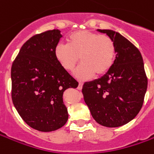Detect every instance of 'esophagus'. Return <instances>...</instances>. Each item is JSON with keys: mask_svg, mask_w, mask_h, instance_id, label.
Masks as SVG:
<instances>
[{"mask_svg": "<svg viewBox=\"0 0 154 154\" xmlns=\"http://www.w3.org/2000/svg\"><path fill=\"white\" fill-rule=\"evenodd\" d=\"M82 86H83V84H82L81 82H80V83H79V86H78V87H77V88H78V90H81V89H82Z\"/></svg>", "mask_w": 154, "mask_h": 154, "instance_id": "34e87169", "label": "esophagus"}]
</instances>
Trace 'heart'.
Masks as SVG:
<instances>
[{
	"instance_id": "obj_1",
	"label": "heart",
	"mask_w": 154,
	"mask_h": 154,
	"mask_svg": "<svg viewBox=\"0 0 154 154\" xmlns=\"http://www.w3.org/2000/svg\"><path fill=\"white\" fill-rule=\"evenodd\" d=\"M55 57L64 70L74 71L79 61L82 63L75 71L79 80H88L106 74L114 66L116 47L112 39L87 30L74 32L68 38V45L58 44Z\"/></svg>"
}]
</instances>
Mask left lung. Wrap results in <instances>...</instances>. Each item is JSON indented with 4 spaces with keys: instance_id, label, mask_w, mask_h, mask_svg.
<instances>
[{
    "instance_id": "1",
    "label": "left lung",
    "mask_w": 154,
    "mask_h": 154,
    "mask_svg": "<svg viewBox=\"0 0 154 154\" xmlns=\"http://www.w3.org/2000/svg\"><path fill=\"white\" fill-rule=\"evenodd\" d=\"M116 47L114 66L100 79L86 82L82 94L94 120L105 127L122 126L134 119L142 107L147 77L141 54L118 32L100 30Z\"/></svg>"
}]
</instances>
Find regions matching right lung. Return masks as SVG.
Wrapping results in <instances>:
<instances>
[{
	"mask_svg": "<svg viewBox=\"0 0 154 154\" xmlns=\"http://www.w3.org/2000/svg\"><path fill=\"white\" fill-rule=\"evenodd\" d=\"M59 30L36 34L21 47L11 68L12 100L21 118L42 132L62 128L68 118L63 92L79 83L55 57Z\"/></svg>",
	"mask_w": 154,
	"mask_h": 154,
	"instance_id": "right-lung-1",
	"label": "right lung"
}]
</instances>
